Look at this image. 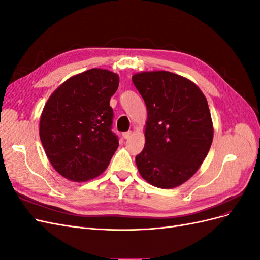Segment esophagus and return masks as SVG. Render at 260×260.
Masks as SVG:
<instances>
[{
    "mask_svg": "<svg viewBox=\"0 0 260 260\" xmlns=\"http://www.w3.org/2000/svg\"><path fill=\"white\" fill-rule=\"evenodd\" d=\"M132 136V131H127V132H123L122 133V137L127 140V139H130Z\"/></svg>",
    "mask_w": 260,
    "mask_h": 260,
    "instance_id": "esophagus-1",
    "label": "esophagus"
}]
</instances>
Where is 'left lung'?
Wrapping results in <instances>:
<instances>
[{
	"mask_svg": "<svg viewBox=\"0 0 260 260\" xmlns=\"http://www.w3.org/2000/svg\"><path fill=\"white\" fill-rule=\"evenodd\" d=\"M147 109L145 145L136 157L149 184L172 188L190 179L207 156L214 127L207 100L191 80L158 70L132 76Z\"/></svg>",
	"mask_w": 260,
	"mask_h": 260,
	"instance_id": "1",
	"label": "left lung"
}]
</instances>
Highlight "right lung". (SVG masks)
<instances>
[{"mask_svg":"<svg viewBox=\"0 0 260 260\" xmlns=\"http://www.w3.org/2000/svg\"><path fill=\"white\" fill-rule=\"evenodd\" d=\"M119 76L92 68L70 77L46 102L40 118V140L60 176L84 182L103 174L119 145L112 131L109 101Z\"/></svg>","mask_w":260,"mask_h":260,"instance_id":"add662e5","label":"right lung"}]
</instances>
